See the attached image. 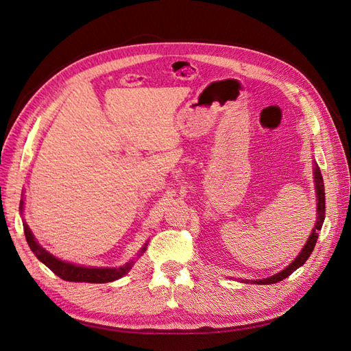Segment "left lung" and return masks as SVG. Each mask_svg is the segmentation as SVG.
Segmentation results:
<instances>
[{"label": "left lung", "instance_id": "8db88e82", "mask_svg": "<svg viewBox=\"0 0 351 351\" xmlns=\"http://www.w3.org/2000/svg\"><path fill=\"white\" fill-rule=\"evenodd\" d=\"M315 187H316V193H317V222L316 226L312 231V234L307 240L306 246L303 247V250L299 253V256H297L291 265H289L285 269H282L281 272L272 275L269 278H265V280H259L256 281L258 284H275L278 281H282L284 278L289 277L290 274H293L297 268H300L302 265L309 259V256L312 254L313 249H315V244L317 241V236H319V231L322 228L324 224V219H325V192H324V180H322V174H321V169L317 167V164H315Z\"/></svg>", "mask_w": 351, "mask_h": 351}]
</instances>
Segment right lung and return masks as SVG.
<instances>
[{
	"mask_svg": "<svg viewBox=\"0 0 351 351\" xmlns=\"http://www.w3.org/2000/svg\"><path fill=\"white\" fill-rule=\"evenodd\" d=\"M20 208H22V204H20ZM23 230H25V236H26L29 247L32 252L35 253V256L40 262H44L52 272L58 275V277L64 281L98 282V284L110 282V281H115V280L121 278L124 274L130 271L132 265H133V262H129L121 268H84V267H77V265H73V263L62 262V261H58L56 256H52L51 253H48L45 249H42L39 246L34 234H32V231L29 230V227L26 224H23ZM145 250H146V246L141 252L143 253Z\"/></svg>",
	"mask_w": 351,
	"mask_h": 351,
	"instance_id": "1",
	"label": "right lung"
}]
</instances>
